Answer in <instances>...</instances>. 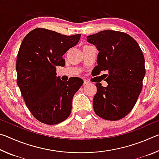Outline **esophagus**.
<instances>
[{"label": "esophagus", "mask_w": 159, "mask_h": 159, "mask_svg": "<svg viewBox=\"0 0 159 159\" xmlns=\"http://www.w3.org/2000/svg\"><path fill=\"white\" fill-rule=\"evenodd\" d=\"M89 83H90V82L87 80H83V85H87V84H89Z\"/></svg>", "instance_id": "1"}]
</instances>
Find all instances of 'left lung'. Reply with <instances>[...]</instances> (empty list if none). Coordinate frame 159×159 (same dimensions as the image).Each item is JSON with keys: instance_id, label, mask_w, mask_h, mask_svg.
Returning <instances> with one entry per match:
<instances>
[{"instance_id": "obj_1", "label": "left lung", "mask_w": 159, "mask_h": 159, "mask_svg": "<svg viewBox=\"0 0 159 159\" xmlns=\"http://www.w3.org/2000/svg\"><path fill=\"white\" fill-rule=\"evenodd\" d=\"M87 41L99 50L97 73L108 71L104 80L108 85L95 84L94 111L103 119H121L135 105L143 85L145 66L141 48L133 37L121 31H102L87 36Z\"/></svg>"}]
</instances>
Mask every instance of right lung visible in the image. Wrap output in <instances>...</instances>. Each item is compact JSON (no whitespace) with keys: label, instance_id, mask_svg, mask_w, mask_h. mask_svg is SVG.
<instances>
[{"label":"right lung","instance_id":"right-lung-1","mask_svg":"<svg viewBox=\"0 0 159 159\" xmlns=\"http://www.w3.org/2000/svg\"><path fill=\"white\" fill-rule=\"evenodd\" d=\"M80 34L66 36L43 28L29 32L21 42L16 61L17 83L29 111L38 120L55 125L71 111L74 95L83 80L57 77V66L65 65L62 56L79 43Z\"/></svg>","mask_w":159,"mask_h":159}]
</instances>
